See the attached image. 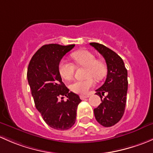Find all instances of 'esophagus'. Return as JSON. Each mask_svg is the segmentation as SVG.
<instances>
[{"label": "esophagus", "instance_id": "1", "mask_svg": "<svg viewBox=\"0 0 153 153\" xmlns=\"http://www.w3.org/2000/svg\"><path fill=\"white\" fill-rule=\"evenodd\" d=\"M89 97H90V95H81L80 96V99L83 100H85V99L88 98Z\"/></svg>", "mask_w": 153, "mask_h": 153}]
</instances>
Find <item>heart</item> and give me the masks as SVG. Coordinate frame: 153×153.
<instances>
[{
	"instance_id": "b5f03b06",
	"label": "heart",
	"mask_w": 153,
	"mask_h": 153,
	"mask_svg": "<svg viewBox=\"0 0 153 153\" xmlns=\"http://www.w3.org/2000/svg\"><path fill=\"white\" fill-rule=\"evenodd\" d=\"M72 59L78 66L86 67L85 76L87 79L77 80L71 84L70 89L78 94H88L89 90L94 86V80H101L107 72V66L102 59H97L95 54L88 50H79L71 54ZM59 71L61 76L65 80H71L75 73V66L71 62L62 60L59 64Z\"/></svg>"
}]
</instances>
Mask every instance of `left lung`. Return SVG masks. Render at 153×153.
Instances as JSON below:
<instances>
[{"instance_id":"left-lung-1","label":"left lung","mask_w":153,"mask_h":153,"mask_svg":"<svg viewBox=\"0 0 153 153\" xmlns=\"http://www.w3.org/2000/svg\"><path fill=\"white\" fill-rule=\"evenodd\" d=\"M90 45L103 56L108 67L105 83L96 91L102 103L94 109V116L101 125L111 127L120 121L125 110L128 86L127 71L122 59L116 52L97 42H91ZM105 92L107 93V96L102 98L101 95Z\"/></svg>"}]
</instances>
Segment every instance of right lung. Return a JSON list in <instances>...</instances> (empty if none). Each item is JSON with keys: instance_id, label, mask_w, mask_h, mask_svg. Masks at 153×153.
<instances>
[{"instance_id": "obj_1", "label": "right lung", "mask_w": 153, "mask_h": 153, "mask_svg": "<svg viewBox=\"0 0 153 153\" xmlns=\"http://www.w3.org/2000/svg\"><path fill=\"white\" fill-rule=\"evenodd\" d=\"M75 45H42L30 60L27 79L37 110L45 123L58 130L70 129L76 122L79 97L62 82L59 64L64 55ZM66 97V101L59 97Z\"/></svg>"}]
</instances>
